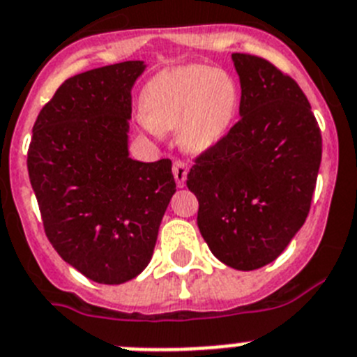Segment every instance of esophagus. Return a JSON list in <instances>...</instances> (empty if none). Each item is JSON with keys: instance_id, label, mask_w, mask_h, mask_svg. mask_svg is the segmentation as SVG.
<instances>
[{"instance_id": "1", "label": "esophagus", "mask_w": 357, "mask_h": 357, "mask_svg": "<svg viewBox=\"0 0 357 357\" xmlns=\"http://www.w3.org/2000/svg\"><path fill=\"white\" fill-rule=\"evenodd\" d=\"M172 172H174V179L178 183V187H185V181H187V165L183 163V161H174V165H172Z\"/></svg>"}]
</instances>
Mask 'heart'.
<instances>
[{
	"label": "heart",
	"mask_w": 357,
	"mask_h": 357,
	"mask_svg": "<svg viewBox=\"0 0 357 357\" xmlns=\"http://www.w3.org/2000/svg\"><path fill=\"white\" fill-rule=\"evenodd\" d=\"M238 89L226 71L185 66L149 84L144 98L147 122L158 129L179 127V142L190 153L215 147L230 131Z\"/></svg>",
	"instance_id": "b5f03b06"
}]
</instances>
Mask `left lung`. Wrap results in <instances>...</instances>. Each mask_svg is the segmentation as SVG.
Instances as JSON below:
<instances>
[{
    "label": "left lung",
    "instance_id": "obj_1",
    "mask_svg": "<svg viewBox=\"0 0 357 357\" xmlns=\"http://www.w3.org/2000/svg\"><path fill=\"white\" fill-rule=\"evenodd\" d=\"M241 120L187 174L199 201L197 226L222 264L252 271L277 259L311 208L321 132L289 75L250 54L231 55Z\"/></svg>",
    "mask_w": 357,
    "mask_h": 357
}]
</instances>
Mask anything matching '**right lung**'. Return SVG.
Here are the masks:
<instances>
[{"instance_id":"add662e5","label":"right lung","mask_w":357,"mask_h":357,"mask_svg":"<svg viewBox=\"0 0 357 357\" xmlns=\"http://www.w3.org/2000/svg\"><path fill=\"white\" fill-rule=\"evenodd\" d=\"M144 70L126 61L64 80L33 123L26 160L55 252L109 286L147 268L176 192L172 161L129 158L131 89Z\"/></svg>"}]
</instances>
